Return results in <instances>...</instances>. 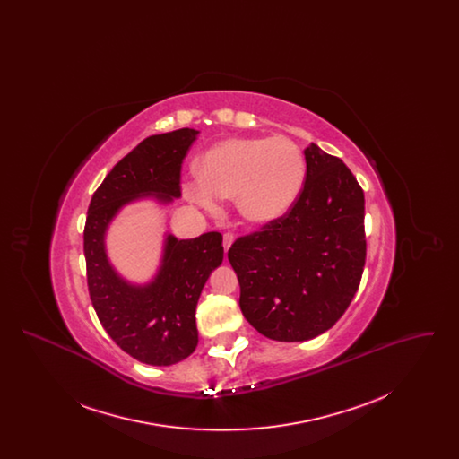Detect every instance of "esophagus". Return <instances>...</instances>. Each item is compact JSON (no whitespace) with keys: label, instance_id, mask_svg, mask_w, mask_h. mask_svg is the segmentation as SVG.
<instances>
[{"label":"esophagus","instance_id":"obj_1","mask_svg":"<svg viewBox=\"0 0 459 459\" xmlns=\"http://www.w3.org/2000/svg\"><path fill=\"white\" fill-rule=\"evenodd\" d=\"M232 242H234V234L232 232H225L223 234V247H225V251L232 246Z\"/></svg>","mask_w":459,"mask_h":459}]
</instances>
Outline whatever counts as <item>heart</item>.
<instances>
[{
  "mask_svg": "<svg viewBox=\"0 0 459 459\" xmlns=\"http://www.w3.org/2000/svg\"><path fill=\"white\" fill-rule=\"evenodd\" d=\"M186 196L206 210L217 199L236 197L240 215L253 223L281 219L305 184V156L284 135L229 139L212 148L196 167Z\"/></svg>",
  "mask_w": 459,
  "mask_h": 459,
  "instance_id": "obj_1",
  "label": "heart"
}]
</instances>
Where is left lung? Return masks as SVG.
Listing matches in <instances>:
<instances>
[{"label": "left lung", "instance_id": "8db88e82", "mask_svg": "<svg viewBox=\"0 0 459 459\" xmlns=\"http://www.w3.org/2000/svg\"><path fill=\"white\" fill-rule=\"evenodd\" d=\"M305 156V186L292 208L229 249L242 315L282 342L332 327L351 305L367 258L365 195L356 177L316 144Z\"/></svg>", "mask_w": 459, "mask_h": 459}]
</instances>
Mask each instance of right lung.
Instances as JSON below:
<instances>
[{"label": "right lung", "mask_w": 459, "mask_h": 459, "mask_svg": "<svg viewBox=\"0 0 459 459\" xmlns=\"http://www.w3.org/2000/svg\"><path fill=\"white\" fill-rule=\"evenodd\" d=\"M196 135L186 127L141 141L96 189L84 225L89 296L96 315L120 350L153 367L174 365L196 350L197 299L212 270L223 260L221 234L182 240L169 236L153 284L134 287L109 266L105 232L109 220L135 197L154 195L172 201L180 196L182 161Z\"/></svg>", "instance_id": "right-lung-1"}]
</instances>
